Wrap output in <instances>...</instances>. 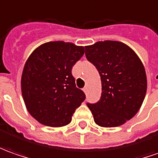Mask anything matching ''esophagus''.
<instances>
[{
    "label": "esophagus",
    "instance_id": "esophagus-1",
    "mask_svg": "<svg viewBox=\"0 0 158 158\" xmlns=\"http://www.w3.org/2000/svg\"><path fill=\"white\" fill-rule=\"evenodd\" d=\"M83 91H84V93H86V92H87V87H86V86H85V87H84L83 88Z\"/></svg>",
    "mask_w": 158,
    "mask_h": 158
}]
</instances>
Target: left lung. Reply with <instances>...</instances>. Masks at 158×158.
<instances>
[{
    "instance_id": "obj_1",
    "label": "left lung",
    "mask_w": 158,
    "mask_h": 158,
    "mask_svg": "<svg viewBox=\"0 0 158 158\" xmlns=\"http://www.w3.org/2000/svg\"><path fill=\"white\" fill-rule=\"evenodd\" d=\"M85 56L100 75L102 93L95 104L86 105L95 123L101 127H117L137 114L147 90L142 61L124 43L98 41L86 46Z\"/></svg>"
}]
</instances>
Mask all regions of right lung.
<instances>
[{
    "label": "right lung",
    "mask_w": 158,
    "mask_h": 158,
    "mask_svg": "<svg viewBox=\"0 0 158 158\" xmlns=\"http://www.w3.org/2000/svg\"><path fill=\"white\" fill-rule=\"evenodd\" d=\"M84 52V47L73 43L50 41L28 57L21 76V93L30 115L39 123L61 127L72 121L85 98L72 74Z\"/></svg>",
    "instance_id": "add662e5"
}]
</instances>
